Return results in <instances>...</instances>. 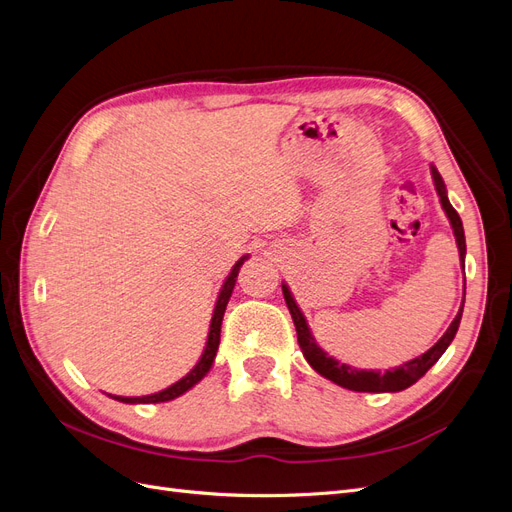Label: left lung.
<instances>
[{"label":"left lung","mask_w":512,"mask_h":512,"mask_svg":"<svg viewBox=\"0 0 512 512\" xmlns=\"http://www.w3.org/2000/svg\"><path fill=\"white\" fill-rule=\"evenodd\" d=\"M432 168V179H434V187H437V194L441 198V204H443V211L447 213L449 217V223L453 227V236H456V242H458V251H460V261H462V268H464V257H466V240H464V227H462V219L460 215L456 213V208L451 206L449 198H447V192H445V183L439 175V170ZM282 295H285V301H287V308L293 316V323H295V331H297V342H299V348L301 352H304L306 361L310 363V367L320 373L323 377H327V380H331L333 384L342 386V388H348V390H354V392H401L405 388H409L411 384H415L420 380V377L439 361V358L443 356V352L447 350V346L453 342V337H456L458 333V327H460V320H462V310H464V299H462V308L460 312L456 314V318H453V323L449 325V329L443 333V337L439 339L437 344H434L428 352H424L422 356L413 358V361L396 367L392 371H367V369H354L350 365H344L335 361L333 356H329L323 348H318L316 339L312 337V331L306 323L304 314H301V310L297 308L295 299L289 291L287 285H282Z\"/></svg>","instance_id":"8db88e82"}]
</instances>
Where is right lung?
Listing matches in <instances>:
<instances>
[{
  "mask_svg": "<svg viewBox=\"0 0 512 512\" xmlns=\"http://www.w3.org/2000/svg\"><path fill=\"white\" fill-rule=\"evenodd\" d=\"M246 255L240 257L236 261V266L232 268L230 276L225 278L223 287H221V293L217 297V304H215V312H213V320H211V329H208V339H206V348L200 356V361L196 363V367L189 371L185 377H181L179 382H175L173 386H168L156 394H147V396H113V399L120 401V403H166V401H173L177 399V396H181L183 392H187L189 388H194L202 377L208 373V369L213 367V361H215V354H217V348H219V337H221V320H223V314H225V306L227 301H230L232 297V291H234V285H236V278H238V272L242 268Z\"/></svg>",
  "mask_w": 512,
  "mask_h": 512,
  "instance_id": "obj_1",
  "label": "right lung"
}]
</instances>
